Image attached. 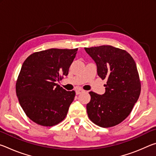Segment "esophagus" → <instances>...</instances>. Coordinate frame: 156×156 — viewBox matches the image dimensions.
Returning <instances> with one entry per match:
<instances>
[{
	"label": "esophagus",
	"mask_w": 156,
	"mask_h": 156,
	"mask_svg": "<svg viewBox=\"0 0 156 156\" xmlns=\"http://www.w3.org/2000/svg\"><path fill=\"white\" fill-rule=\"evenodd\" d=\"M83 91H84V90H83V89H78V90L76 91V95H78V94H80L81 93H83Z\"/></svg>",
	"instance_id": "esophagus-1"
}]
</instances>
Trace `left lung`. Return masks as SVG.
Instances as JSON below:
<instances>
[{"instance_id": "obj_1", "label": "left lung", "mask_w": 156, "mask_h": 156, "mask_svg": "<svg viewBox=\"0 0 156 156\" xmlns=\"http://www.w3.org/2000/svg\"><path fill=\"white\" fill-rule=\"evenodd\" d=\"M84 49L96 63L98 75L107 80L103 95L89 92L88 117L101 127L114 126L128 117L140 94L136 64L127 51L111 45Z\"/></svg>"}]
</instances>
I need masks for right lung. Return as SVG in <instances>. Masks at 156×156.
I'll use <instances>...</instances> for the list:
<instances>
[{
  "instance_id": "obj_1",
  "label": "right lung",
  "mask_w": 156,
  "mask_h": 156,
  "mask_svg": "<svg viewBox=\"0 0 156 156\" xmlns=\"http://www.w3.org/2000/svg\"><path fill=\"white\" fill-rule=\"evenodd\" d=\"M78 49H49L33 53L23 62L16 83L21 107L38 125L52 126L65 119L76 92L56 81L67 76Z\"/></svg>"
}]
</instances>
